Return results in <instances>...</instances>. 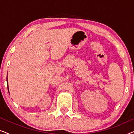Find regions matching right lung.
<instances>
[{"instance_id":"add662e5","label":"right lung","mask_w":134,"mask_h":134,"mask_svg":"<svg viewBox=\"0 0 134 134\" xmlns=\"http://www.w3.org/2000/svg\"><path fill=\"white\" fill-rule=\"evenodd\" d=\"M8 90L9 91V90H8Z\"/></svg>"}]
</instances>
